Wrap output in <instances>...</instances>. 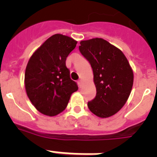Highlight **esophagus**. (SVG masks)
I'll use <instances>...</instances> for the list:
<instances>
[{
	"label": "esophagus",
	"instance_id": "1",
	"mask_svg": "<svg viewBox=\"0 0 157 157\" xmlns=\"http://www.w3.org/2000/svg\"><path fill=\"white\" fill-rule=\"evenodd\" d=\"M78 86L81 88L82 86V80H79V81L78 82Z\"/></svg>",
	"mask_w": 157,
	"mask_h": 157
}]
</instances>
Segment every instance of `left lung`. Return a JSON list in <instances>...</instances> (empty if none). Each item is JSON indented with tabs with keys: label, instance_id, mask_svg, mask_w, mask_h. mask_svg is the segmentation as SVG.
<instances>
[{
	"label": "left lung",
	"instance_id": "1",
	"mask_svg": "<svg viewBox=\"0 0 157 157\" xmlns=\"http://www.w3.org/2000/svg\"><path fill=\"white\" fill-rule=\"evenodd\" d=\"M79 51L90 62L97 94L88 108L98 117L115 115L125 105L132 90L134 73L120 49L102 38L82 41Z\"/></svg>",
	"mask_w": 157,
	"mask_h": 157
}]
</instances>
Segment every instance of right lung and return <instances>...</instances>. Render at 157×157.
I'll list each match as a JSON object with an SVG mask.
<instances>
[{"instance_id": "add662e5", "label": "right lung", "mask_w": 157, "mask_h": 157, "mask_svg": "<svg viewBox=\"0 0 157 157\" xmlns=\"http://www.w3.org/2000/svg\"><path fill=\"white\" fill-rule=\"evenodd\" d=\"M77 41L63 34L51 36L34 52L25 71V88L37 111L48 116L63 112L71 95L78 90L66 59Z\"/></svg>"}]
</instances>
